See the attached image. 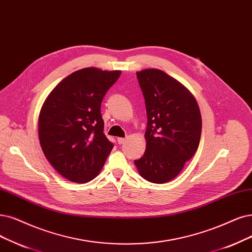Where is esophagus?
Here are the masks:
<instances>
[{"label": "esophagus", "mask_w": 252, "mask_h": 252, "mask_svg": "<svg viewBox=\"0 0 252 252\" xmlns=\"http://www.w3.org/2000/svg\"><path fill=\"white\" fill-rule=\"evenodd\" d=\"M117 142H118V144H124V143L126 142V138L118 137V138H117Z\"/></svg>", "instance_id": "obj_1"}]
</instances>
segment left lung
I'll return each instance as SVG.
<instances>
[{
	"instance_id": "left-lung-1",
	"label": "left lung",
	"mask_w": 252,
	"mask_h": 252,
	"mask_svg": "<svg viewBox=\"0 0 252 252\" xmlns=\"http://www.w3.org/2000/svg\"><path fill=\"white\" fill-rule=\"evenodd\" d=\"M145 99L146 150L135 165L142 178L164 184L178 175L200 140L196 99L180 82L160 69L136 72Z\"/></svg>"
}]
</instances>
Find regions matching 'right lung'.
I'll list each match as a JSON object with an SVG mask.
<instances>
[{"instance_id": "add662e5", "label": "right lung", "mask_w": 252, "mask_h": 252, "mask_svg": "<svg viewBox=\"0 0 252 252\" xmlns=\"http://www.w3.org/2000/svg\"><path fill=\"white\" fill-rule=\"evenodd\" d=\"M120 73L83 68L63 79L46 97L38 120L39 141L46 159L65 179L93 180L113 148L104 134L100 105Z\"/></svg>"}]
</instances>
